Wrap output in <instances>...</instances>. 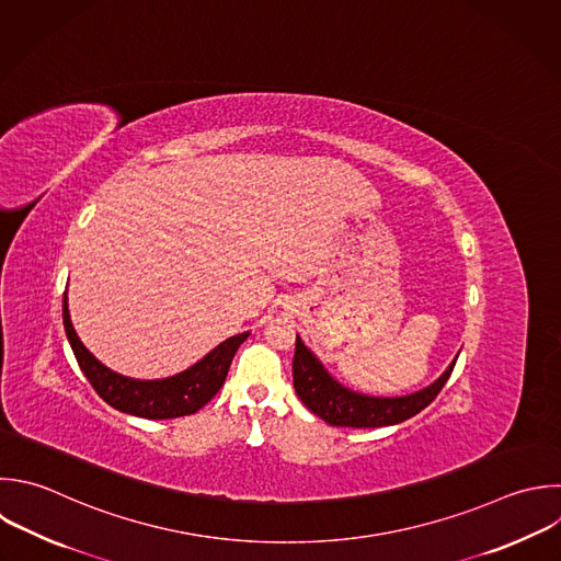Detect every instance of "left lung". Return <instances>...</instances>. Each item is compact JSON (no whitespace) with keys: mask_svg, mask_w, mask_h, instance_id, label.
I'll list each match as a JSON object with an SVG mask.
<instances>
[{"mask_svg":"<svg viewBox=\"0 0 561 561\" xmlns=\"http://www.w3.org/2000/svg\"><path fill=\"white\" fill-rule=\"evenodd\" d=\"M443 370L438 379L430 386L401 394V397H373L364 392H355L342 386L324 364L313 355V351L296 335V353H294V388L300 401L318 414L329 425L340 427H381V425H397L423 408H427L434 397L440 392L445 381L449 379L454 364Z\"/></svg>","mask_w":561,"mask_h":561,"instance_id":"obj_1","label":"left lung"}]
</instances>
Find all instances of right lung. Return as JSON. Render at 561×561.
<instances>
[{
  "label": "right lung",
  "instance_id": "1",
  "mask_svg": "<svg viewBox=\"0 0 561 561\" xmlns=\"http://www.w3.org/2000/svg\"><path fill=\"white\" fill-rule=\"evenodd\" d=\"M64 327L75 357L94 386V390L116 410L142 419H175L195 414L224 386L234 353L248 340L250 331L237 333L215 346L191 368L164 379H134L99 362L75 331L68 291L64 294Z\"/></svg>",
  "mask_w": 561,
  "mask_h": 561
}]
</instances>
